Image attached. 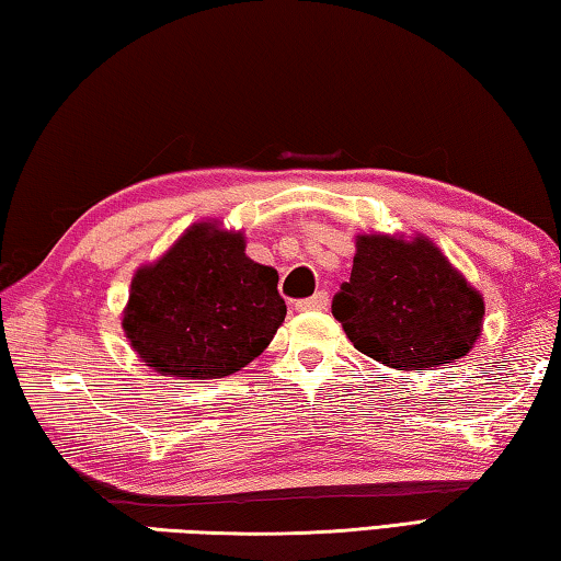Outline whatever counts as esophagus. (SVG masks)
I'll list each match as a JSON object with an SVG mask.
<instances>
[{"instance_id": "esophagus-1", "label": "esophagus", "mask_w": 561, "mask_h": 561, "mask_svg": "<svg viewBox=\"0 0 561 561\" xmlns=\"http://www.w3.org/2000/svg\"><path fill=\"white\" fill-rule=\"evenodd\" d=\"M328 308V293H316L312 298H306V300H298L296 302V310L298 312H308V310H325Z\"/></svg>"}]
</instances>
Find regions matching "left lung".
<instances>
[{"label":"left lung","instance_id":"obj_1","mask_svg":"<svg viewBox=\"0 0 561 561\" xmlns=\"http://www.w3.org/2000/svg\"><path fill=\"white\" fill-rule=\"evenodd\" d=\"M350 283L332 316L362 355L399 371L466 357L483 332L485 300L424 233H359Z\"/></svg>","mask_w":561,"mask_h":561}]
</instances>
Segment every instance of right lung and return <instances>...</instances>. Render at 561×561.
I'll use <instances>...</instances> for the list:
<instances>
[{"label":"right lung","instance_id":"right-lung-1","mask_svg":"<svg viewBox=\"0 0 561 561\" xmlns=\"http://www.w3.org/2000/svg\"><path fill=\"white\" fill-rule=\"evenodd\" d=\"M286 320L278 271L245 255L241 231L192 224L135 271L123 330L147 367L174 379H219L249 365Z\"/></svg>","mask_w":561,"mask_h":561}]
</instances>
